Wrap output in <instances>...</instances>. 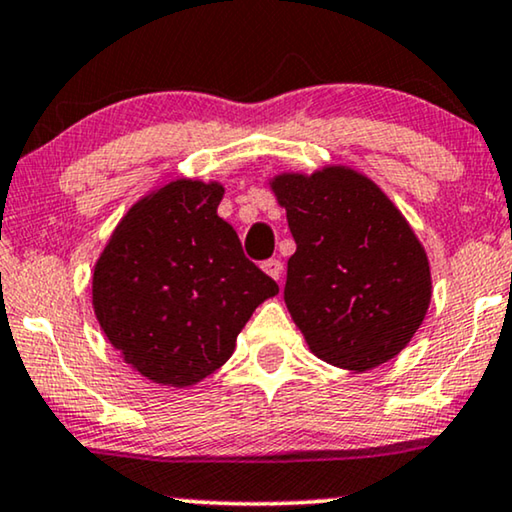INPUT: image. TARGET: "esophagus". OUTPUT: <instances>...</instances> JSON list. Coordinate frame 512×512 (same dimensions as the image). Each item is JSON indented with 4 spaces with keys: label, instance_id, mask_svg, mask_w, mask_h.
<instances>
[{
    "label": "esophagus",
    "instance_id": "obj_1",
    "mask_svg": "<svg viewBox=\"0 0 512 512\" xmlns=\"http://www.w3.org/2000/svg\"><path fill=\"white\" fill-rule=\"evenodd\" d=\"M261 268H263L265 275L275 279V282H279V279H282L284 265H282V261H277V258H270V261H265V263L261 265Z\"/></svg>",
    "mask_w": 512,
    "mask_h": 512
}]
</instances>
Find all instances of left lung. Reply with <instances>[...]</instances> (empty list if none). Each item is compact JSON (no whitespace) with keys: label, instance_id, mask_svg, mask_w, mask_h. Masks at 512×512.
I'll return each mask as SVG.
<instances>
[{"label":"left lung","instance_id":"obj_1","mask_svg":"<svg viewBox=\"0 0 512 512\" xmlns=\"http://www.w3.org/2000/svg\"><path fill=\"white\" fill-rule=\"evenodd\" d=\"M268 186L296 240L284 303L310 352L356 373L401 354L433 291L429 256L401 209L347 165L279 172Z\"/></svg>","mask_w":512,"mask_h":512}]
</instances>
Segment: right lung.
Segmentation results:
<instances>
[{"mask_svg": "<svg viewBox=\"0 0 512 512\" xmlns=\"http://www.w3.org/2000/svg\"><path fill=\"white\" fill-rule=\"evenodd\" d=\"M219 181L170 179L132 205L93 270V310L121 359L163 387H193L233 356L279 286L216 209Z\"/></svg>", "mask_w": 512, "mask_h": 512, "instance_id": "1", "label": "right lung"}]
</instances>
